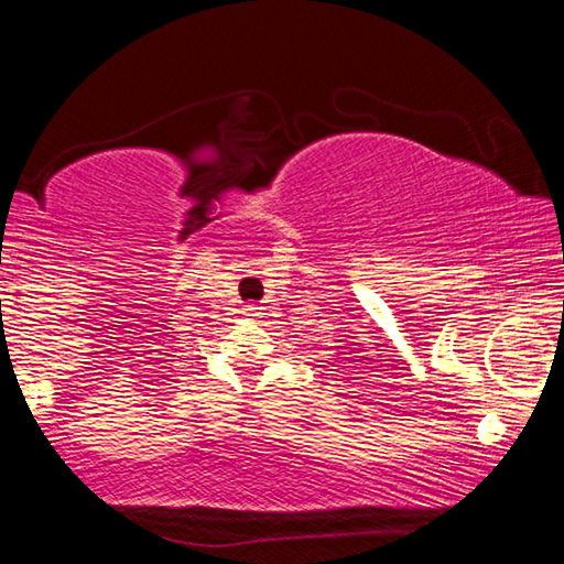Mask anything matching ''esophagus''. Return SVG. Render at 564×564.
<instances>
[{"label": "esophagus", "instance_id": "1", "mask_svg": "<svg viewBox=\"0 0 564 564\" xmlns=\"http://www.w3.org/2000/svg\"><path fill=\"white\" fill-rule=\"evenodd\" d=\"M248 311V316H256V318H259L261 316V305H251V308H246Z\"/></svg>", "mask_w": 564, "mask_h": 564}]
</instances>
